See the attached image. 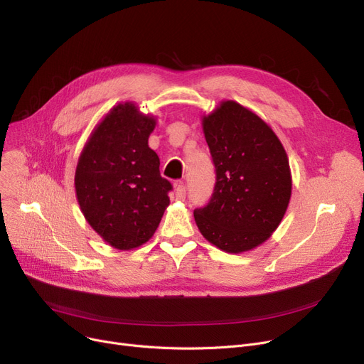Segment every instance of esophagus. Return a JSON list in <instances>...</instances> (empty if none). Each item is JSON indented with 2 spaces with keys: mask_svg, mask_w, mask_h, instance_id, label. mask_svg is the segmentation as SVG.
<instances>
[{
  "mask_svg": "<svg viewBox=\"0 0 364 364\" xmlns=\"http://www.w3.org/2000/svg\"><path fill=\"white\" fill-rule=\"evenodd\" d=\"M176 198L178 200H184L186 199V186L180 181V183H176Z\"/></svg>",
  "mask_w": 364,
  "mask_h": 364,
  "instance_id": "34e87169",
  "label": "esophagus"
}]
</instances>
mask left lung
<instances>
[{
  "mask_svg": "<svg viewBox=\"0 0 364 364\" xmlns=\"http://www.w3.org/2000/svg\"><path fill=\"white\" fill-rule=\"evenodd\" d=\"M217 183L195 211L202 236L227 254L255 250L276 232L288 209L292 174L272 127L237 102L223 100L202 117Z\"/></svg>",
  "mask_w": 364,
  "mask_h": 364,
  "instance_id": "8db88e82",
  "label": "left lung"
}]
</instances>
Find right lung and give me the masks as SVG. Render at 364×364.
<instances>
[{"mask_svg":"<svg viewBox=\"0 0 364 364\" xmlns=\"http://www.w3.org/2000/svg\"><path fill=\"white\" fill-rule=\"evenodd\" d=\"M156 117L134 102L113 106L95 125L75 171L81 213L109 246L131 251L155 235L169 205L171 183L149 147Z\"/></svg>","mask_w":364,"mask_h":364,"instance_id":"1","label":"right lung"}]
</instances>
